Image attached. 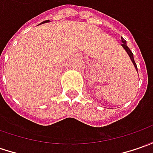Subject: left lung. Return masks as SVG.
<instances>
[{"label":"left lung","instance_id":"left-lung-1","mask_svg":"<svg viewBox=\"0 0 153 153\" xmlns=\"http://www.w3.org/2000/svg\"><path fill=\"white\" fill-rule=\"evenodd\" d=\"M122 46H123V48L126 50V52L128 53V54L129 55V57H130V59H131V60H132L133 62V64H134V67H135V69H136V71H138V70H137V65H136V64H135V62H134V59L133 53L131 52V50L128 48V46H127L126 42H125V41H123V44H122Z\"/></svg>","mask_w":153,"mask_h":153}]
</instances>
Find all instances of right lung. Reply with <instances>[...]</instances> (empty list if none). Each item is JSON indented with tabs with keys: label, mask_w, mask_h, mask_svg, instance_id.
<instances>
[{
	"label": "right lung",
	"mask_w": 153,
	"mask_h": 153,
	"mask_svg": "<svg viewBox=\"0 0 153 153\" xmlns=\"http://www.w3.org/2000/svg\"><path fill=\"white\" fill-rule=\"evenodd\" d=\"M47 21H48V20H47Z\"/></svg>",
	"instance_id": "add662e5"
}]
</instances>
